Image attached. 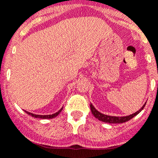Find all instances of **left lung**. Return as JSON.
Returning <instances> with one entry per match:
<instances>
[{
    "instance_id": "obj_1",
    "label": "left lung",
    "mask_w": 158,
    "mask_h": 158,
    "mask_svg": "<svg viewBox=\"0 0 158 158\" xmlns=\"http://www.w3.org/2000/svg\"><path fill=\"white\" fill-rule=\"evenodd\" d=\"M146 104V103H145L144 105L142 106L138 111H136L135 113L131 114V115H127V116H111V115H104V114H102L101 112L97 111L92 104H90V108H91V111L92 113H93V115H94L96 118H98L100 121H102V122L104 123H123L129 121L130 119L134 118L135 115H138L139 112H141V111L144 108Z\"/></svg>"
}]
</instances>
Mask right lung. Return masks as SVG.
Returning a JSON list of instances; mask_svg holds the SVG:
<instances>
[{"label":"right lung","instance_id":"right-lung-1","mask_svg":"<svg viewBox=\"0 0 158 158\" xmlns=\"http://www.w3.org/2000/svg\"><path fill=\"white\" fill-rule=\"evenodd\" d=\"M62 108L63 107H62L61 109L59 110V111H58V112L56 113H54V114H52V115H35V114H33V113H31V112H28V111H24L25 112L27 113V115H31L32 117H35V118H55L56 116H58V115H59V113L62 111Z\"/></svg>","mask_w":158,"mask_h":158}]
</instances>
